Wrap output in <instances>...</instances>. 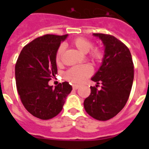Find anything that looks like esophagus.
Instances as JSON below:
<instances>
[{
    "label": "esophagus",
    "instance_id": "esophagus-1",
    "mask_svg": "<svg viewBox=\"0 0 149 149\" xmlns=\"http://www.w3.org/2000/svg\"><path fill=\"white\" fill-rule=\"evenodd\" d=\"M78 87H79V86H77V85H73V86H72V88H73V89H78Z\"/></svg>",
    "mask_w": 149,
    "mask_h": 149
}]
</instances>
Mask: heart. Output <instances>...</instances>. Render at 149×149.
<instances>
[{
  "instance_id": "1",
  "label": "heart",
  "mask_w": 149,
  "mask_h": 149,
  "mask_svg": "<svg viewBox=\"0 0 149 149\" xmlns=\"http://www.w3.org/2000/svg\"><path fill=\"white\" fill-rule=\"evenodd\" d=\"M72 45L81 53L89 52V57L96 63H99L104 57L103 51L99 48H93V42L84 37H77L72 42ZM64 52V47L60 45L56 54V63L60 65L62 62V56ZM93 73V68L89 64L77 65L71 68L65 74V78L74 84H81Z\"/></svg>"
}]
</instances>
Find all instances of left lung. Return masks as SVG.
<instances>
[{"instance_id": "left-lung-1", "label": "left lung", "mask_w": 149, "mask_h": 149, "mask_svg": "<svg viewBox=\"0 0 149 149\" xmlns=\"http://www.w3.org/2000/svg\"><path fill=\"white\" fill-rule=\"evenodd\" d=\"M104 45L102 65L92 81L101 84V89L91 86V93L84 102L88 114L99 121L113 118L125 106L134 81V69L128 48L109 34L93 33Z\"/></svg>"}]
</instances>
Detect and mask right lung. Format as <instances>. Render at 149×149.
Returning <instances> with one entry per match:
<instances>
[{
    "instance_id": "add662e5",
    "label": "right lung",
    "mask_w": 149,
    "mask_h": 149,
    "mask_svg": "<svg viewBox=\"0 0 149 149\" xmlns=\"http://www.w3.org/2000/svg\"><path fill=\"white\" fill-rule=\"evenodd\" d=\"M45 34L26 45L15 63L16 87L26 110L38 119H52L61 112L72 87L68 82L53 88L48 82L57 73L56 54L67 37Z\"/></svg>"
}]
</instances>
